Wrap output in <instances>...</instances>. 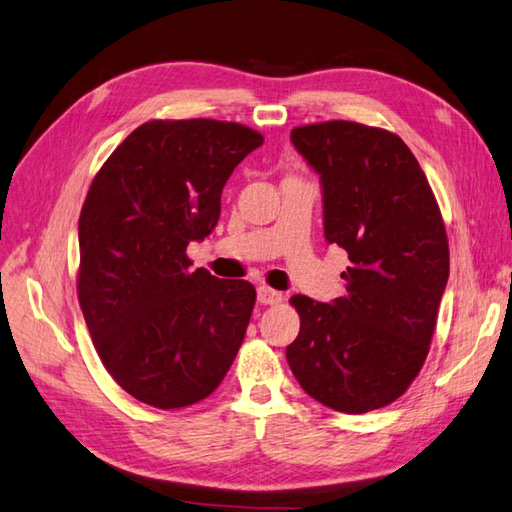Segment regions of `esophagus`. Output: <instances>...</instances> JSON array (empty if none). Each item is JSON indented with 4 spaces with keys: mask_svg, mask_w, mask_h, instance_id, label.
Masks as SVG:
<instances>
[{
    "mask_svg": "<svg viewBox=\"0 0 512 512\" xmlns=\"http://www.w3.org/2000/svg\"><path fill=\"white\" fill-rule=\"evenodd\" d=\"M257 301L261 305H277V303L283 301V294L268 288V285H259V288H257Z\"/></svg>",
    "mask_w": 512,
    "mask_h": 512,
    "instance_id": "1",
    "label": "esophagus"
}]
</instances>
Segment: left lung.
Returning a JSON list of instances; mask_svg holds the SVG:
<instances>
[{
  "instance_id": "8db88e82",
  "label": "left lung",
  "mask_w": 512,
  "mask_h": 512,
  "mask_svg": "<svg viewBox=\"0 0 512 512\" xmlns=\"http://www.w3.org/2000/svg\"><path fill=\"white\" fill-rule=\"evenodd\" d=\"M292 146L320 176L325 240L349 255L347 294H296L301 331L285 349L296 382L323 406L364 414L399 399L430 351L449 277L445 224L403 141L382 128L323 122Z\"/></svg>"
}]
</instances>
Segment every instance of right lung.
<instances>
[{"label": "right lung", "instance_id": "add662e5", "mask_svg": "<svg viewBox=\"0 0 512 512\" xmlns=\"http://www.w3.org/2000/svg\"><path fill=\"white\" fill-rule=\"evenodd\" d=\"M264 137L235 122L154 120L95 174L78 220V301L102 364L161 410L209 397L242 347L248 281L192 270L185 255L216 229L229 176Z\"/></svg>", "mask_w": 512, "mask_h": 512}]
</instances>
